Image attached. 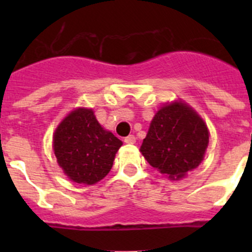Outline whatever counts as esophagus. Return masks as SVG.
Returning <instances> with one entry per match:
<instances>
[{"instance_id": "esophagus-1", "label": "esophagus", "mask_w": 252, "mask_h": 252, "mask_svg": "<svg viewBox=\"0 0 252 252\" xmlns=\"http://www.w3.org/2000/svg\"><path fill=\"white\" fill-rule=\"evenodd\" d=\"M135 141H136V138L134 135H129L126 136V138H124V142H126V144H134Z\"/></svg>"}]
</instances>
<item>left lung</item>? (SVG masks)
<instances>
[{"label":"left lung","mask_w":252,"mask_h":252,"mask_svg":"<svg viewBox=\"0 0 252 252\" xmlns=\"http://www.w3.org/2000/svg\"><path fill=\"white\" fill-rule=\"evenodd\" d=\"M207 145L204 121L189 106L174 102L154 117L140 151L154 168L177 180L201 163Z\"/></svg>","instance_id":"obj_1"}]
</instances>
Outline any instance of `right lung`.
Listing matches in <instances>:
<instances>
[{
    "mask_svg": "<svg viewBox=\"0 0 252 252\" xmlns=\"http://www.w3.org/2000/svg\"><path fill=\"white\" fill-rule=\"evenodd\" d=\"M122 146L118 138L100 126L94 112L73 111L56 129L53 150L57 162L73 182L95 184L108 174Z\"/></svg>",
    "mask_w": 252,
    "mask_h": 252,
    "instance_id": "1",
    "label": "right lung"
}]
</instances>
